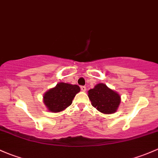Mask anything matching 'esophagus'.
Listing matches in <instances>:
<instances>
[{
  "label": "esophagus",
  "instance_id": "esophagus-1",
  "mask_svg": "<svg viewBox=\"0 0 158 158\" xmlns=\"http://www.w3.org/2000/svg\"><path fill=\"white\" fill-rule=\"evenodd\" d=\"M81 90L82 91H86V87H85V86H81Z\"/></svg>",
  "mask_w": 158,
  "mask_h": 158
}]
</instances>
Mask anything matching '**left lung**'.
I'll use <instances>...</instances> for the list:
<instances>
[{
	"label": "left lung",
	"instance_id": "left-lung-1",
	"mask_svg": "<svg viewBox=\"0 0 158 158\" xmlns=\"http://www.w3.org/2000/svg\"><path fill=\"white\" fill-rule=\"evenodd\" d=\"M91 104L98 111L111 114L116 111L120 103V96L104 84H99L88 91Z\"/></svg>",
	"mask_w": 158,
	"mask_h": 158
}]
</instances>
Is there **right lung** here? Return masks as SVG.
<instances>
[{
  "label": "right lung",
  "mask_w": 158,
  "mask_h": 158,
  "mask_svg": "<svg viewBox=\"0 0 158 158\" xmlns=\"http://www.w3.org/2000/svg\"><path fill=\"white\" fill-rule=\"evenodd\" d=\"M80 91L79 86L59 83L44 95V103L53 113L61 112L69 106L76 94Z\"/></svg>",
  "instance_id": "add662e5"
}]
</instances>
